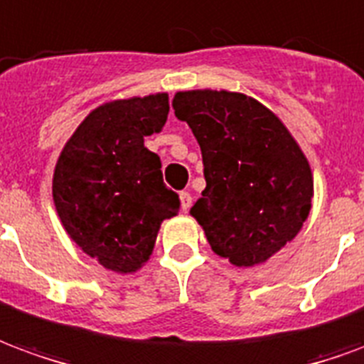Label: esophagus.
Here are the masks:
<instances>
[{"mask_svg": "<svg viewBox=\"0 0 364 364\" xmlns=\"http://www.w3.org/2000/svg\"><path fill=\"white\" fill-rule=\"evenodd\" d=\"M179 198H181V208L185 210V213H187V210H189L191 200H193V198H191V195L187 193V191H181V193H179Z\"/></svg>", "mask_w": 364, "mask_h": 364, "instance_id": "1", "label": "esophagus"}]
</instances>
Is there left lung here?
<instances>
[{
	"mask_svg": "<svg viewBox=\"0 0 364 364\" xmlns=\"http://www.w3.org/2000/svg\"><path fill=\"white\" fill-rule=\"evenodd\" d=\"M171 105L205 166L206 187L191 216L232 265L265 263L296 237L312 208L304 151L273 111L244 93L177 91Z\"/></svg>",
	"mask_w": 364,
	"mask_h": 364,
	"instance_id": "8db88e82",
	"label": "left lung"
}]
</instances>
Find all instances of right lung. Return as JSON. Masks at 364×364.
<instances>
[{"mask_svg":"<svg viewBox=\"0 0 364 364\" xmlns=\"http://www.w3.org/2000/svg\"><path fill=\"white\" fill-rule=\"evenodd\" d=\"M169 97L117 99L91 111L60 151L52 197L75 245L114 273H134L150 259L159 226L179 213L158 154L144 138L167 120Z\"/></svg>","mask_w":364,"mask_h":364,"instance_id":"obj_1","label":"right lung"}]
</instances>
